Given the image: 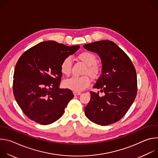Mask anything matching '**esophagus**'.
Wrapping results in <instances>:
<instances>
[{
    "label": "esophagus",
    "instance_id": "1",
    "mask_svg": "<svg viewBox=\"0 0 158 158\" xmlns=\"http://www.w3.org/2000/svg\"><path fill=\"white\" fill-rule=\"evenodd\" d=\"M73 93H74V96H78V95H80V94H81V93H80V92H76V91H74Z\"/></svg>",
    "mask_w": 158,
    "mask_h": 158
}]
</instances>
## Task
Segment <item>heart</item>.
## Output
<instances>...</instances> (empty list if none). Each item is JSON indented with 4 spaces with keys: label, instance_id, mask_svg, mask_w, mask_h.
Here are the masks:
<instances>
[{
    "label": "heart",
    "instance_id": "1",
    "mask_svg": "<svg viewBox=\"0 0 158 158\" xmlns=\"http://www.w3.org/2000/svg\"><path fill=\"white\" fill-rule=\"evenodd\" d=\"M78 59L87 65L84 71V74H89L93 79H97L101 73V67L97 64L98 58L96 56L88 51L83 52L79 54ZM72 70V59L70 57H66L61 62L60 71L64 76L70 75ZM91 84V79L87 76H73L64 81L65 86L74 91L80 92L88 87Z\"/></svg>",
    "mask_w": 158,
    "mask_h": 158
}]
</instances>
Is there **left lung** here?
Wrapping results in <instances>:
<instances>
[{
  "instance_id": "8db88e82",
  "label": "left lung",
  "mask_w": 158,
  "mask_h": 158,
  "mask_svg": "<svg viewBox=\"0 0 158 158\" xmlns=\"http://www.w3.org/2000/svg\"><path fill=\"white\" fill-rule=\"evenodd\" d=\"M84 48L97 53L102 70L93 88L104 96L91 91V99L84 107L86 117L101 126L119 121L128 111L138 91L137 75L129 56L110 40L96 41L84 45Z\"/></svg>"
}]
</instances>
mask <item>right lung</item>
Instances as JSON below:
<instances>
[{"label": "right lung", "mask_w": 158, "mask_h": 158, "mask_svg": "<svg viewBox=\"0 0 158 158\" xmlns=\"http://www.w3.org/2000/svg\"><path fill=\"white\" fill-rule=\"evenodd\" d=\"M79 46H67L49 40L27 50L15 67L13 93L25 115L42 125L51 124L64 113L74 98L69 89H59L62 76V61L72 55Z\"/></svg>", "instance_id": "add662e5"}]
</instances>
